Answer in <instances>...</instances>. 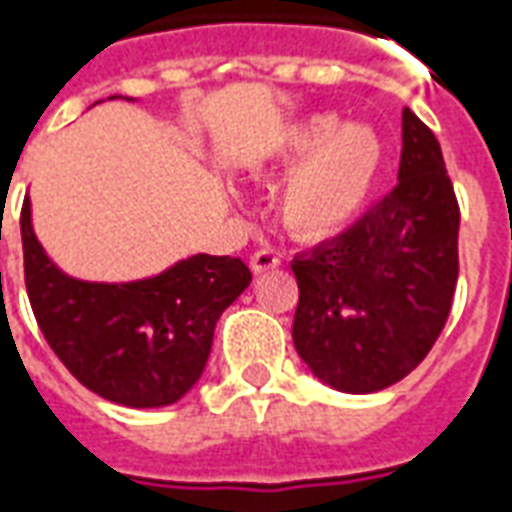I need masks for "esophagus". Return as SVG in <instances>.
Instances as JSON below:
<instances>
[{
  "instance_id": "esophagus-1",
  "label": "esophagus",
  "mask_w": 512,
  "mask_h": 512,
  "mask_svg": "<svg viewBox=\"0 0 512 512\" xmlns=\"http://www.w3.org/2000/svg\"><path fill=\"white\" fill-rule=\"evenodd\" d=\"M249 266L255 274H263L268 268H277L279 266V255L274 249H257L255 255L249 257Z\"/></svg>"
}]
</instances>
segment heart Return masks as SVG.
I'll return each instance as SVG.
<instances>
[{
    "label": "heart",
    "mask_w": 512,
    "mask_h": 512,
    "mask_svg": "<svg viewBox=\"0 0 512 512\" xmlns=\"http://www.w3.org/2000/svg\"><path fill=\"white\" fill-rule=\"evenodd\" d=\"M290 161H304L279 194V216L290 233L323 238L354 219L381 167V142L365 126L340 128L337 117L315 115L282 139Z\"/></svg>",
    "instance_id": "obj_1"
}]
</instances>
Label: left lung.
Instances as JSON below:
<instances>
[{
  "mask_svg": "<svg viewBox=\"0 0 512 512\" xmlns=\"http://www.w3.org/2000/svg\"><path fill=\"white\" fill-rule=\"evenodd\" d=\"M461 208L439 139L403 109L397 183L348 230L293 257V343L340 392L386 389L428 356L450 318Z\"/></svg>",
  "mask_w": 512,
  "mask_h": 512,
  "instance_id": "8db88e82",
  "label": "left lung"
}]
</instances>
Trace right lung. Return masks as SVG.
I'll list each match as a JSON object with an SVG mask.
<instances>
[{
  "instance_id": "right-lung-1",
  "label": "right lung",
  "mask_w": 512,
  "mask_h": 512,
  "mask_svg": "<svg viewBox=\"0 0 512 512\" xmlns=\"http://www.w3.org/2000/svg\"><path fill=\"white\" fill-rule=\"evenodd\" d=\"M24 282L40 332L71 376L131 408L169 406L197 384L216 321L252 271L241 257L194 255L128 285L65 277L40 249L21 205Z\"/></svg>"
}]
</instances>
